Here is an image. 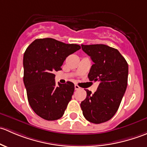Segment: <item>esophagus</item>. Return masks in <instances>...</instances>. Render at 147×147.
Segmentation results:
<instances>
[{"mask_svg":"<svg viewBox=\"0 0 147 147\" xmlns=\"http://www.w3.org/2000/svg\"><path fill=\"white\" fill-rule=\"evenodd\" d=\"M75 90H78L80 89V87L78 84H75Z\"/></svg>","mask_w":147,"mask_h":147,"instance_id":"esophagus-1","label":"esophagus"}]
</instances>
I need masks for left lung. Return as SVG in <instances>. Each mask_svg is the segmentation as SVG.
Returning <instances> with one entry per match:
<instances>
[{
  "instance_id": "8db88e82",
  "label": "left lung",
  "mask_w": 147,
  "mask_h": 147,
  "mask_svg": "<svg viewBox=\"0 0 147 147\" xmlns=\"http://www.w3.org/2000/svg\"><path fill=\"white\" fill-rule=\"evenodd\" d=\"M81 46L94 63L89 80L99 82V86L94 94L85 90L87 97L80 107L87 121L100 124L112 119L118 110L127 89L128 64L113 47L103 44Z\"/></svg>"
}]
</instances>
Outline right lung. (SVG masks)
Returning <instances> with one entry per match:
<instances>
[{
  "label": "right lung",
  "mask_w": 147,
  "mask_h": 147,
  "mask_svg": "<svg viewBox=\"0 0 147 147\" xmlns=\"http://www.w3.org/2000/svg\"><path fill=\"white\" fill-rule=\"evenodd\" d=\"M81 47L53 38L36 39L23 55V82L32 110L42 119L57 120L63 117L75 90L72 82L55 81V71L60 70L66 57Z\"/></svg>",
  "instance_id": "add662e5"
}]
</instances>
